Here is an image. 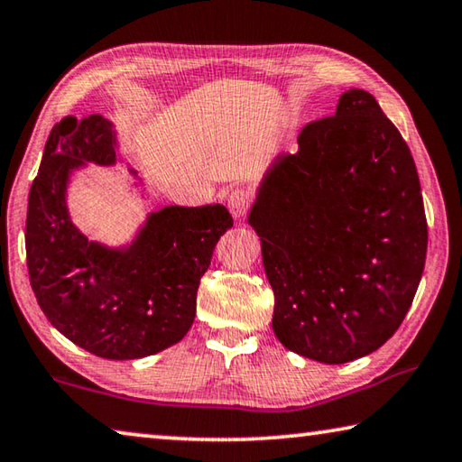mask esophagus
Returning a JSON list of instances; mask_svg holds the SVG:
<instances>
[{"mask_svg":"<svg viewBox=\"0 0 462 462\" xmlns=\"http://www.w3.org/2000/svg\"><path fill=\"white\" fill-rule=\"evenodd\" d=\"M226 203H228V209L234 217H242L253 203V195L245 187H232V189L226 193Z\"/></svg>","mask_w":462,"mask_h":462,"instance_id":"1","label":"esophagus"}]
</instances>
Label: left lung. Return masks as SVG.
Returning <instances> with one entry per match:
<instances>
[{
  "mask_svg": "<svg viewBox=\"0 0 462 462\" xmlns=\"http://www.w3.org/2000/svg\"><path fill=\"white\" fill-rule=\"evenodd\" d=\"M263 179L248 222L275 295L273 330L319 363L355 361L403 322L426 263L416 162L369 91L342 93Z\"/></svg>",
  "mask_w": 462,
  "mask_h": 462,
  "instance_id": "8db88e82",
  "label": "left lung"
}]
</instances>
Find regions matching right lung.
Listing matches in <instances>:
<instances>
[{
    "label": "right lung",
    "mask_w": 462,
    "mask_h": 462,
    "mask_svg": "<svg viewBox=\"0 0 462 462\" xmlns=\"http://www.w3.org/2000/svg\"><path fill=\"white\" fill-rule=\"evenodd\" d=\"M112 124L99 114L54 124L30 187L26 261L44 316L91 355L112 361L148 356L183 338L193 324L198 287L222 234L224 206H171L151 216L128 250L89 242L69 220V171L116 161Z\"/></svg>",
    "instance_id": "1"
}]
</instances>
